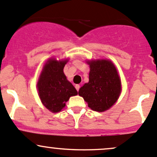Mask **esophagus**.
<instances>
[{"mask_svg": "<svg viewBox=\"0 0 157 157\" xmlns=\"http://www.w3.org/2000/svg\"><path fill=\"white\" fill-rule=\"evenodd\" d=\"M75 88H76V90H77V91H79V90H80V86L78 85V84H77V85L75 86Z\"/></svg>", "mask_w": 157, "mask_h": 157, "instance_id": "34e87169", "label": "esophagus"}]
</instances>
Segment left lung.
Segmentation results:
<instances>
[{
    "label": "left lung",
    "instance_id": "8db88e82",
    "mask_svg": "<svg viewBox=\"0 0 157 157\" xmlns=\"http://www.w3.org/2000/svg\"><path fill=\"white\" fill-rule=\"evenodd\" d=\"M88 63L90 67L89 83L84 84L78 94L92 110L105 111L117 101L121 92L117 71L108 60L91 61Z\"/></svg>",
    "mask_w": 157,
    "mask_h": 157
}]
</instances>
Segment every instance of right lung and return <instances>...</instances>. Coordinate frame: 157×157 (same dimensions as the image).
Wrapping results in <instances>:
<instances>
[{
	"label": "right lung",
	"instance_id": "1",
	"mask_svg": "<svg viewBox=\"0 0 157 157\" xmlns=\"http://www.w3.org/2000/svg\"><path fill=\"white\" fill-rule=\"evenodd\" d=\"M66 62V60L58 62L49 59L44 65L37 83L43 105L53 113L61 111L70 97L77 95V91L63 72Z\"/></svg>",
	"mask_w": 157,
	"mask_h": 157
}]
</instances>
